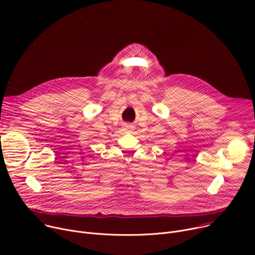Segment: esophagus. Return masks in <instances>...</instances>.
Wrapping results in <instances>:
<instances>
[{"label": "esophagus", "mask_w": 255, "mask_h": 255, "mask_svg": "<svg viewBox=\"0 0 255 255\" xmlns=\"http://www.w3.org/2000/svg\"><path fill=\"white\" fill-rule=\"evenodd\" d=\"M124 130L127 131V132L132 131V130H133V126H131V125H125V126H124Z\"/></svg>", "instance_id": "1"}]
</instances>
